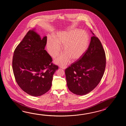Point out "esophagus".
Returning <instances> with one entry per match:
<instances>
[{"mask_svg": "<svg viewBox=\"0 0 126 126\" xmlns=\"http://www.w3.org/2000/svg\"><path fill=\"white\" fill-rule=\"evenodd\" d=\"M60 68H61L62 69H66V68H67V66H59Z\"/></svg>", "mask_w": 126, "mask_h": 126, "instance_id": "1", "label": "esophagus"}]
</instances>
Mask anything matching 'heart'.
<instances>
[{"mask_svg": "<svg viewBox=\"0 0 126 126\" xmlns=\"http://www.w3.org/2000/svg\"><path fill=\"white\" fill-rule=\"evenodd\" d=\"M90 38L88 34L84 31L73 29L67 32H59L55 37V40L48 38L47 46L51 56H57L63 46L64 54L55 60L57 64L64 65L70 60L80 59L86 53L89 46Z\"/></svg>", "mask_w": 126, "mask_h": 126, "instance_id": "heart-1", "label": "heart"}]
</instances>
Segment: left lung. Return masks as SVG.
Wrapping results in <instances>:
<instances>
[{"mask_svg":"<svg viewBox=\"0 0 126 126\" xmlns=\"http://www.w3.org/2000/svg\"><path fill=\"white\" fill-rule=\"evenodd\" d=\"M105 66V50L98 38L94 35L86 53L65 70L68 88L79 95L90 93L100 81Z\"/></svg>","mask_w":126,"mask_h":126,"instance_id":"left-lung-1","label":"left lung"}]
</instances>
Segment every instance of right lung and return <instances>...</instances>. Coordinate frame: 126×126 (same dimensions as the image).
I'll list each match as a JSON object with an SVG mask.
<instances>
[{
	"mask_svg": "<svg viewBox=\"0 0 126 126\" xmlns=\"http://www.w3.org/2000/svg\"><path fill=\"white\" fill-rule=\"evenodd\" d=\"M47 36L41 39L34 30H30L14 52L12 66L16 83L33 96L49 90L54 73L59 68L45 50Z\"/></svg>",
	"mask_w": 126,
	"mask_h": 126,
	"instance_id": "obj_1",
	"label": "right lung"
}]
</instances>
